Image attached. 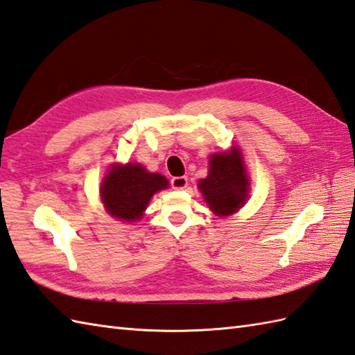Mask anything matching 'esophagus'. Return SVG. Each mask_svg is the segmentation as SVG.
Listing matches in <instances>:
<instances>
[{"label":"esophagus","instance_id":"34e87169","mask_svg":"<svg viewBox=\"0 0 355 355\" xmlns=\"http://www.w3.org/2000/svg\"><path fill=\"white\" fill-rule=\"evenodd\" d=\"M171 186L172 189H177V191L184 189L187 186V177H174L171 180Z\"/></svg>","mask_w":355,"mask_h":355}]
</instances>
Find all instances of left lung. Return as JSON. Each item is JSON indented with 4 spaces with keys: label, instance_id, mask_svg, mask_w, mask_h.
I'll return each mask as SVG.
<instances>
[{
    "label": "left lung",
    "instance_id": "obj_1",
    "mask_svg": "<svg viewBox=\"0 0 355 355\" xmlns=\"http://www.w3.org/2000/svg\"><path fill=\"white\" fill-rule=\"evenodd\" d=\"M200 189L211 211L227 216L241 209L248 193L242 155L237 150L213 154L207 178L200 181Z\"/></svg>",
    "mask_w": 355,
    "mask_h": 355
}]
</instances>
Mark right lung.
<instances>
[{"label": "right lung", "instance_id": "add662e5", "mask_svg": "<svg viewBox=\"0 0 355 355\" xmlns=\"http://www.w3.org/2000/svg\"><path fill=\"white\" fill-rule=\"evenodd\" d=\"M168 180L160 174L148 172L142 164L128 163L113 166L101 186V198L105 209L114 218L137 220L151 196L168 187Z\"/></svg>", "mask_w": 355, "mask_h": 355}]
</instances>
